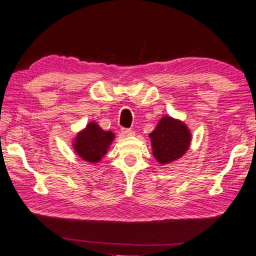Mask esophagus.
<instances>
[{
  "label": "esophagus",
  "instance_id": "obj_1",
  "mask_svg": "<svg viewBox=\"0 0 256 256\" xmlns=\"http://www.w3.org/2000/svg\"><path fill=\"white\" fill-rule=\"evenodd\" d=\"M122 133L124 134V136H132V134H133V131H132V130H130V128H123Z\"/></svg>",
  "mask_w": 256,
  "mask_h": 256
}]
</instances>
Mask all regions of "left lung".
Returning a JSON list of instances; mask_svg holds the SVG:
<instances>
[{
    "label": "left lung",
    "mask_w": 256,
    "mask_h": 256,
    "mask_svg": "<svg viewBox=\"0 0 256 256\" xmlns=\"http://www.w3.org/2000/svg\"><path fill=\"white\" fill-rule=\"evenodd\" d=\"M152 154L160 164H172L183 157L192 141V133L183 120L164 115L149 134Z\"/></svg>",
    "instance_id": "obj_1"
}]
</instances>
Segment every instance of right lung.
Instances as JSON below:
<instances>
[{
  "label": "right lung",
  "mask_w": 256,
  "mask_h": 256,
  "mask_svg": "<svg viewBox=\"0 0 256 256\" xmlns=\"http://www.w3.org/2000/svg\"><path fill=\"white\" fill-rule=\"evenodd\" d=\"M114 138V132L105 131L97 122L90 120L86 126L73 138L72 148L82 160L90 164H97L105 157Z\"/></svg>",
  "instance_id": "1"
}]
</instances>
